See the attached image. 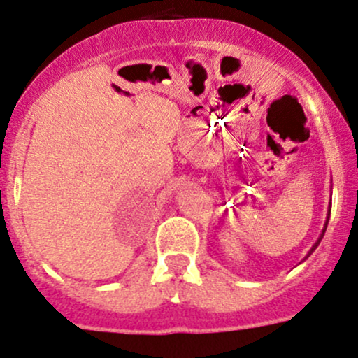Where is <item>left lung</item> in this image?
<instances>
[{
	"mask_svg": "<svg viewBox=\"0 0 358 358\" xmlns=\"http://www.w3.org/2000/svg\"><path fill=\"white\" fill-rule=\"evenodd\" d=\"M328 220H329V211H328ZM326 227H328V222H326V225H324V230H326ZM324 230H322L321 237H319V241L316 242V244H314V248H313V249H310V252H313V251H314V249H316V248H317V244H319V242H321V239H322V236H324Z\"/></svg>",
	"mask_w": 358,
	"mask_h": 358,
	"instance_id": "left-lung-1",
	"label": "left lung"
}]
</instances>
